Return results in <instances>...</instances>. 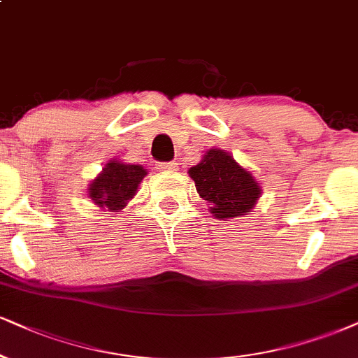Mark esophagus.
Returning a JSON list of instances; mask_svg holds the SVG:
<instances>
[{
    "label": "esophagus",
    "instance_id": "esophagus-1",
    "mask_svg": "<svg viewBox=\"0 0 358 358\" xmlns=\"http://www.w3.org/2000/svg\"><path fill=\"white\" fill-rule=\"evenodd\" d=\"M157 169L159 171H164V172L178 171V162H174V161H171V162H159Z\"/></svg>",
    "mask_w": 358,
    "mask_h": 358
}]
</instances>
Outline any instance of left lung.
Here are the masks:
<instances>
[{
  "mask_svg": "<svg viewBox=\"0 0 358 358\" xmlns=\"http://www.w3.org/2000/svg\"><path fill=\"white\" fill-rule=\"evenodd\" d=\"M189 176L199 196L213 206L210 213L220 220L249 213L260 196L252 174L220 149H210L199 164L189 169Z\"/></svg>",
  "mask_w": 358,
  "mask_h": 358,
  "instance_id": "1",
  "label": "left lung"
}]
</instances>
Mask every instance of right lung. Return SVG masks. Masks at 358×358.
<instances>
[{"label": "right lung", "mask_w": 358, "mask_h": 358, "mask_svg": "<svg viewBox=\"0 0 358 358\" xmlns=\"http://www.w3.org/2000/svg\"><path fill=\"white\" fill-rule=\"evenodd\" d=\"M144 176L145 169L141 166L111 161L98 178L92 180L87 191H90L91 199L99 207L117 213L134 196Z\"/></svg>", "instance_id": "add662e5"}]
</instances>
